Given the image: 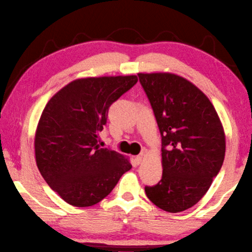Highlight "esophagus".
<instances>
[{"label":"esophagus","instance_id":"34e87169","mask_svg":"<svg viewBox=\"0 0 252 252\" xmlns=\"http://www.w3.org/2000/svg\"><path fill=\"white\" fill-rule=\"evenodd\" d=\"M142 158H143V154L137 155V156H136V158H135V163H136V164H139V163L142 162Z\"/></svg>","mask_w":252,"mask_h":252}]
</instances>
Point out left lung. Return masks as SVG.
Masks as SVG:
<instances>
[{"instance_id": "obj_1", "label": "left lung", "mask_w": 252, "mask_h": 252, "mask_svg": "<svg viewBox=\"0 0 252 252\" xmlns=\"http://www.w3.org/2000/svg\"><path fill=\"white\" fill-rule=\"evenodd\" d=\"M162 136V180L145 187L164 211L188 210L208 192L225 154L223 127L209 98L174 73H138Z\"/></svg>"}]
</instances>
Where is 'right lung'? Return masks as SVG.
Segmentation results:
<instances>
[{
	"label": "right lung",
	"instance_id": "obj_1",
	"mask_svg": "<svg viewBox=\"0 0 252 252\" xmlns=\"http://www.w3.org/2000/svg\"><path fill=\"white\" fill-rule=\"evenodd\" d=\"M136 76L84 78L59 90L44 107L34 139L35 160L53 191L73 207H92L113 191L131 164L99 148L110 105L136 85Z\"/></svg>",
	"mask_w": 252,
	"mask_h": 252
}]
</instances>
